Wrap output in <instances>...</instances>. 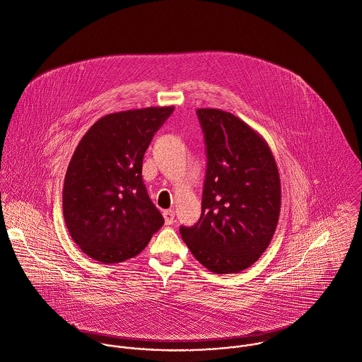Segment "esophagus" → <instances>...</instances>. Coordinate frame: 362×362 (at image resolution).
<instances>
[{
    "mask_svg": "<svg viewBox=\"0 0 362 362\" xmlns=\"http://www.w3.org/2000/svg\"><path fill=\"white\" fill-rule=\"evenodd\" d=\"M163 217H165L166 226H170V224H173V221H175V211H173L172 209L165 210V211H163Z\"/></svg>",
    "mask_w": 362,
    "mask_h": 362,
    "instance_id": "1",
    "label": "esophagus"
}]
</instances>
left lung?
Listing matches in <instances>:
<instances>
[{
    "label": "left lung",
    "mask_w": 362,
    "mask_h": 362,
    "mask_svg": "<svg viewBox=\"0 0 362 362\" xmlns=\"http://www.w3.org/2000/svg\"><path fill=\"white\" fill-rule=\"evenodd\" d=\"M207 145L202 216L180 227L193 257L209 271L238 274L268 248L281 213V177L261 134L218 108H199Z\"/></svg>",
    "instance_id": "left-lung-1"
}]
</instances>
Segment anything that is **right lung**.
<instances>
[{
    "label": "right lung",
    "mask_w": 362,
    "mask_h": 362,
    "mask_svg": "<svg viewBox=\"0 0 362 362\" xmlns=\"http://www.w3.org/2000/svg\"><path fill=\"white\" fill-rule=\"evenodd\" d=\"M173 110L107 114L76 146L64 176L63 217L71 240L90 258L103 264L134 258L163 226L142 180V160Z\"/></svg>",
    "instance_id": "1"
}]
</instances>
